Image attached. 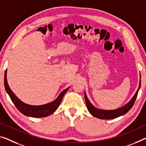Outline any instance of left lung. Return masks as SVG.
<instances>
[{
    "label": "left lung",
    "mask_w": 146,
    "mask_h": 146,
    "mask_svg": "<svg viewBox=\"0 0 146 146\" xmlns=\"http://www.w3.org/2000/svg\"><path fill=\"white\" fill-rule=\"evenodd\" d=\"M140 85L141 82L140 81V84H139L138 90L136 91V93H135V95H134L133 98L131 100V101L129 103H127L126 105H125L124 106L120 108L119 109L114 110H103L96 108L94 107L93 105L91 104V102H89L86 93H84L85 100H86L87 110H88L90 112V113L92 115H93L94 117H95L101 119H112L117 118L118 117H119V116L125 115V114L127 113V112L131 109V108L133 106L136 98H137L139 89L140 88Z\"/></svg>",
    "instance_id": "1"
}]
</instances>
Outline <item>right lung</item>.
<instances>
[{
    "mask_svg": "<svg viewBox=\"0 0 146 146\" xmlns=\"http://www.w3.org/2000/svg\"><path fill=\"white\" fill-rule=\"evenodd\" d=\"M4 87H5L6 93L10 96L11 100L17 109L23 115L32 117H47L53 113L59 106L64 95L70 88V87H68L65 90L61 92L57 99H55L52 102L42 105V106H31V105L25 104L24 102H21L11 90L8 84L7 79H6V70L4 74Z\"/></svg>",
    "mask_w": 146,
    "mask_h": 146,
    "instance_id": "obj_1",
    "label": "right lung"
}]
</instances>
